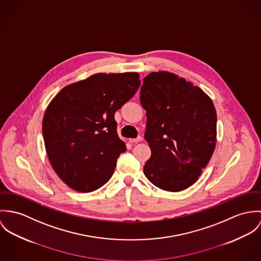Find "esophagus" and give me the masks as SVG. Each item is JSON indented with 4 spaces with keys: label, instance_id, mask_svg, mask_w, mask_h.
I'll return each mask as SVG.
<instances>
[{
    "label": "esophagus",
    "instance_id": "esophagus-1",
    "mask_svg": "<svg viewBox=\"0 0 261 261\" xmlns=\"http://www.w3.org/2000/svg\"><path fill=\"white\" fill-rule=\"evenodd\" d=\"M142 140V137L141 136H138L137 138H135V139H129V142L130 143H138V142H140Z\"/></svg>",
    "mask_w": 261,
    "mask_h": 261
}]
</instances>
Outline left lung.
Instances as JSON below:
<instances>
[{"mask_svg": "<svg viewBox=\"0 0 261 261\" xmlns=\"http://www.w3.org/2000/svg\"><path fill=\"white\" fill-rule=\"evenodd\" d=\"M140 102L146 110L145 140L151 157L145 176L158 188L182 191L202 174L216 146V110L198 86L159 71L143 79Z\"/></svg>", "mask_w": 261, "mask_h": 261, "instance_id": "1", "label": "left lung"}]
</instances>
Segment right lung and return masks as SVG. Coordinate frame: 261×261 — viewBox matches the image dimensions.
Instances as JSON below:
<instances>
[{
    "label": "right lung",
    "instance_id": "obj_1",
    "mask_svg": "<svg viewBox=\"0 0 261 261\" xmlns=\"http://www.w3.org/2000/svg\"><path fill=\"white\" fill-rule=\"evenodd\" d=\"M136 72L98 73L63 88L43 118L49 161L60 179L78 192L102 187L114 173L126 145L115 112L137 92Z\"/></svg>",
    "mask_w": 261,
    "mask_h": 261
}]
</instances>
